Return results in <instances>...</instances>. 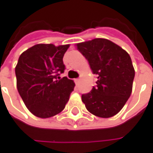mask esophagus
Wrapping results in <instances>:
<instances>
[{
	"instance_id": "34e87169",
	"label": "esophagus",
	"mask_w": 153,
	"mask_h": 153,
	"mask_svg": "<svg viewBox=\"0 0 153 153\" xmlns=\"http://www.w3.org/2000/svg\"><path fill=\"white\" fill-rule=\"evenodd\" d=\"M80 78H76V79H75V82H76V84H78V83H79L80 82Z\"/></svg>"
}]
</instances>
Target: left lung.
Returning a JSON list of instances; mask_svg holds the SVG:
<instances>
[{
  "mask_svg": "<svg viewBox=\"0 0 153 153\" xmlns=\"http://www.w3.org/2000/svg\"><path fill=\"white\" fill-rule=\"evenodd\" d=\"M98 75L91 92L82 95L87 110L94 116L108 118L117 114L129 98L134 69L129 54L111 41L95 38L76 44Z\"/></svg>",
  "mask_w": 153,
  "mask_h": 153,
  "instance_id": "obj_1",
  "label": "left lung"
}]
</instances>
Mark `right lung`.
Listing matches in <instances>:
<instances>
[{"mask_svg": "<svg viewBox=\"0 0 153 153\" xmlns=\"http://www.w3.org/2000/svg\"><path fill=\"white\" fill-rule=\"evenodd\" d=\"M70 45L36 44L19 56L15 67L17 88L28 110L41 118L60 113L65 107L75 82L63 73V57Z\"/></svg>", "mask_w": 153, "mask_h": 153, "instance_id": "obj_1", "label": "right lung"}]
</instances>
